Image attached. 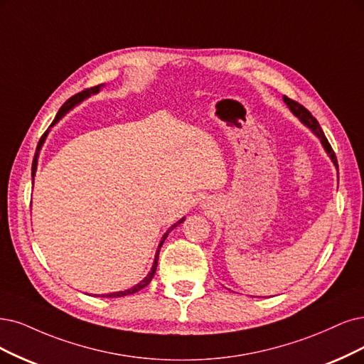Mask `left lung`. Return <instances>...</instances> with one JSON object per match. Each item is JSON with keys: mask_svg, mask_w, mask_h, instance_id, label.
I'll use <instances>...</instances> for the list:
<instances>
[{"mask_svg": "<svg viewBox=\"0 0 364 364\" xmlns=\"http://www.w3.org/2000/svg\"><path fill=\"white\" fill-rule=\"evenodd\" d=\"M284 100H285V103L288 105L289 109L292 111V114H294L295 117H299L301 123H303L304 126H307L309 129H311V130L316 134V136L321 139L322 145H324V148H326V151H327L328 156L331 157L333 164L336 165V168H338V159H336V154H334V151H333V148H331L330 142L327 141L324 132H322V129H321V126H319V123H318V119H316L311 112H309L303 105H300L299 102H295V100H292V99H289V97H287V96L284 97Z\"/></svg>", "mask_w": 364, "mask_h": 364, "instance_id": "8db88e82", "label": "left lung"}]
</instances>
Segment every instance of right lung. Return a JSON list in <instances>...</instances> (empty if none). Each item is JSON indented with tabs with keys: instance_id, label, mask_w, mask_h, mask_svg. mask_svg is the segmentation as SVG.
<instances>
[{
	"instance_id": "1",
	"label": "right lung",
	"mask_w": 364,
	"mask_h": 364,
	"mask_svg": "<svg viewBox=\"0 0 364 364\" xmlns=\"http://www.w3.org/2000/svg\"><path fill=\"white\" fill-rule=\"evenodd\" d=\"M100 90V85H97V87H91V88H87V90H84V91H80V92H77V94H75L73 97H70L69 100H67L61 107H60V111H58V114H57V117H55V119L52 121V124L50 126H53L57 123L58 119H61V117H64V114L65 112H69V109H72V107L76 105V103H79V102H82L85 97H88L90 94H96L97 91ZM46 136H48V130L42 134V138H40V141H38V145H37V151H36V156H34V160H33V168H31V177L34 178V175H36V168H37V156H38V151H40V148H42V145H43V142H45V139H46ZM184 220V218L183 219H180L177 223H175L173 226H171L169 228V231L161 237V241H160V245H159V249H157V252H156V258H154V264H153V267H151V272L146 274V277L141 282V284H138L136 287H133V288H130V289H126V291H121V292H112V294H106V295H102V297H107V299H114V297H124V295H132V294H134V292H138V291H141L142 288H145L148 284H150L151 282V279L154 277V273H156V270H157V261H159V252H160V247H161V245H164V241L166 240V237H168V234L173 230L175 226H178L181 222Z\"/></svg>"
}]
</instances>
